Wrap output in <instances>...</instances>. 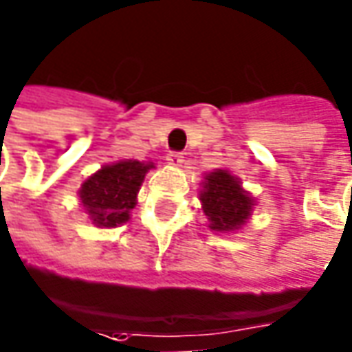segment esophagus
Returning a JSON list of instances; mask_svg holds the SVG:
<instances>
[{"label":"esophagus","instance_id":"1","mask_svg":"<svg viewBox=\"0 0 352 352\" xmlns=\"http://www.w3.org/2000/svg\"><path fill=\"white\" fill-rule=\"evenodd\" d=\"M165 160H167V164L173 165V167H179V165H183V162H185L183 153H179V152H169Z\"/></svg>","mask_w":352,"mask_h":352}]
</instances>
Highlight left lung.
<instances>
[{"label": "left lung", "instance_id": "obj_1", "mask_svg": "<svg viewBox=\"0 0 352 352\" xmlns=\"http://www.w3.org/2000/svg\"><path fill=\"white\" fill-rule=\"evenodd\" d=\"M200 202L210 222L208 228L222 234L243 228L255 206V200L241 187V181L226 169H214L204 175Z\"/></svg>", "mask_w": 352, "mask_h": 352}]
</instances>
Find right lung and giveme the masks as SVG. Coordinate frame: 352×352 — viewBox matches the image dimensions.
<instances>
[{"instance_id": "right-lung-1", "label": "right lung", "mask_w": 352, "mask_h": 352, "mask_svg": "<svg viewBox=\"0 0 352 352\" xmlns=\"http://www.w3.org/2000/svg\"><path fill=\"white\" fill-rule=\"evenodd\" d=\"M150 169H153L152 162L122 160L103 165L97 173L85 179L79 188V200L93 224L97 228H116L128 222L144 177Z\"/></svg>"}]
</instances>
